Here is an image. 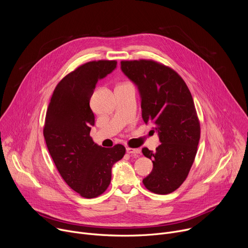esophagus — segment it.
Segmentation results:
<instances>
[{
    "instance_id": "34e87169",
    "label": "esophagus",
    "mask_w": 248,
    "mask_h": 248,
    "mask_svg": "<svg viewBox=\"0 0 248 248\" xmlns=\"http://www.w3.org/2000/svg\"><path fill=\"white\" fill-rule=\"evenodd\" d=\"M126 152H127L128 154H139V153H140V149L127 147V148H126Z\"/></svg>"
}]
</instances>
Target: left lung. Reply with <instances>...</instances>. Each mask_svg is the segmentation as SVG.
I'll return each instance as SVG.
<instances>
[{
	"instance_id": "1",
	"label": "left lung",
	"mask_w": 248,
	"mask_h": 248,
	"mask_svg": "<svg viewBox=\"0 0 248 248\" xmlns=\"http://www.w3.org/2000/svg\"><path fill=\"white\" fill-rule=\"evenodd\" d=\"M121 68L136 85L142 119L154 126L161 142L154 152L142 148L153 163L143 185L157 194L170 193L186 181L200 139L191 93L173 69L154 61H123Z\"/></svg>"
}]
</instances>
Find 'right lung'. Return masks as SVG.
Listing matches in <instances>:
<instances>
[{
    "label": "right lung",
    "mask_w": 248,
    "mask_h": 248,
    "mask_svg": "<svg viewBox=\"0 0 248 248\" xmlns=\"http://www.w3.org/2000/svg\"><path fill=\"white\" fill-rule=\"evenodd\" d=\"M117 67L116 61H93L78 67L56 86L46 114L44 137L49 153L63 181L84 198L108 188L112 168L125 148H104L90 136L95 117L90 98L97 82Z\"/></svg>",
    "instance_id": "add662e5"
}]
</instances>
